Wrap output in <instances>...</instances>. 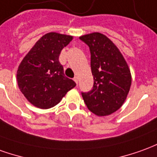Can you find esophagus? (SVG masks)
<instances>
[{
  "instance_id": "34e87169",
  "label": "esophagus",
  "mask_w": 157,
  "mask_h": 157,
  "mask_svg": "<svg viewBox=\"0 0 157 157\" xmlns=\"http://www.w3.org/2000/svg\"><path fill=\"white\" fill-rule=\"evenodd\" d=\"M74 81H75V82L76 84H78V77H77V76L74 77Z\"/></svg>"
}]
</instances>
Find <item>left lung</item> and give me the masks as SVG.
<instances>
[{
	"instance_id": "8db88e82",
	"label": "left lung",
	"mask_w": 157,
	"mask_h": 157,
	"mask_svg": "<svg viewBox=\"0 0 157 157\" xmlns=\"http://www.w3.org/2000/svg\"><path fill=\"white\" fill-rule=\"evenodd\" d=\"M90 48L94 87L82 93L91 112L105 117L116 112L124 104L132 83L128 63L112 40L101 33L80 36Z\"/></svg>"
}]
</instances>
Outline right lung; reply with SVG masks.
Listing matches in <instances>:
<instances>
[{
  "instance_id": "obj_1",
  "label": "right lung",
  "mask_w": 157,
  "mask_h": 157,
  "mask_svg": "<svg viewBox=\"0 0 157 157\" xmlns=\"http://www.w3.org/2000/svg\"><path fill=\"white\" fill-rule=\"evenodd\" d=\"M72 36L50 32L41 36L19 63L17 82L26 99L37 108L49 109L58 105L75 86L67 78L59 61L62 49Z\"/></svg>"
}]
</instances>
